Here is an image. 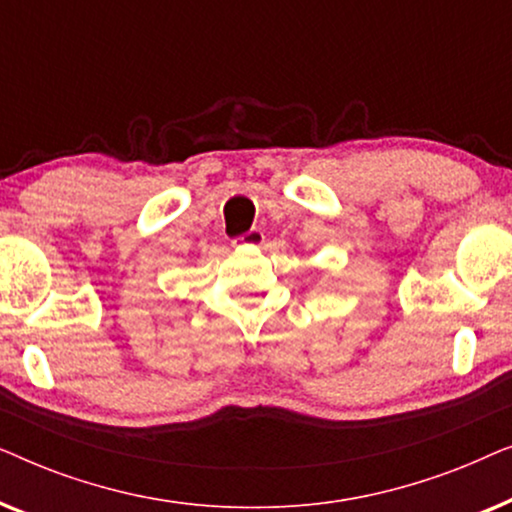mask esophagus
<instances>
[{
	"instance_id": "1",
	"label": "esophagus",
	"mask_w": 512,
	"mask_h": 512,
	"mask_svg": "<svg viewBox=\"0 0 512 512\" xmlns=\"http://www.w3.org/2000/svg\"><path fill=\"white\" fill-rule=\"evenodd\" d=\"M263 242H265V235L261 233V230H249V233H244L237 237V240H233V247H237V249L263 247Z\"/></svg>"
}]
</instances>
